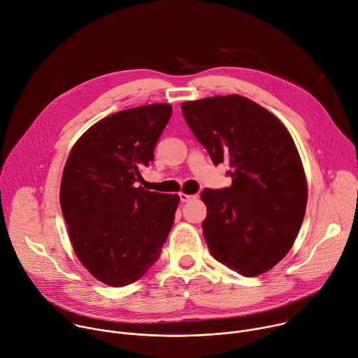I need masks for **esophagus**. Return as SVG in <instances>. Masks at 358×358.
<instances>
[{
  "instance_id": "1",
  "label": "esophagus",
  "mask_w": 358,
  "mask_h": 358,
  "mask_svg": "<svg viewBox=\"0 0 358 358\" xmlns=\"http://www.w3.org/2000/svg\"><path fill=\"white\" fill-rule=\"evenodd\" d=\"M197 196H189V194H184V192H180V200L181 203H188L191 200H196Z\"/></svg>"
}]
</instances>
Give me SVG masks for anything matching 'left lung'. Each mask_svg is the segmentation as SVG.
I'll use <instances>...</instances> for the list:
<instances>
[{"label": "left lung", "instance_id": "1", "mask_svg": "<svg viewBox=\"0 0 358 358\" xmlns=\"http://www.w3.org/2000/svg\"><path fill=\"white\" fill-rule=\"evenodd\" d=\"M181 110L214 164L230 162V188L201 192L203 234L211 255L255 277L294 244L307 207V178L294 140L268 110L243 95L185 101Z\"/></svg>", "mask_w": 358, "mask_h": 358}]
</instances>
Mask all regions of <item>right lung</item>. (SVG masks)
Wrapping results in <instances>:
<instances>
[{"label": "right lung", "instance_id": "right-lung-1", "mask_svg": "<svg viewBox=\"0 0 358 358\" xmlns=\"http://www.w3.org/2000/svg\"><path fill=\"white\" fill-rule=\"evenodd\" d=\"M173 113L170 104L122 110L91 125L73 145L59 203L80 263L99 281L124 287L159 258L177 194L137 187Z\"/></svg>", "mask_w": 358, "mask_h": 358}]
</instances>
